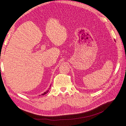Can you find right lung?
<instances>
[{
    "label": "right lung",
    "instance_id": "add662e5",
    "mask_svg": "<svg viewBox=\"0 0 126 126\" xmlns=\"http://www.w3.org/2000/svg\"><path fill=\"white\" fill-rule=\"evenodd\" d=\"M51 86V85H50ZM49 88L47 90H46V91H45V92H44V93L43 94H41V95H45V94H47V92L49 91Z\"/></svg>",
    "mask_w": 126,
    "mask_h": 126
}]
</instances>
